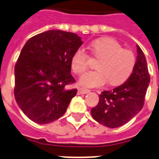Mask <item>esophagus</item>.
<instances>
[{
    "instance_id": "esophagus-1",
    "label": "esophagus",
    "mask_w": 159,
    "mask_h": 159,
    "mask_svg": "<svg viewBox=\"0 0 159 159\" xmlns=\"http://www.w3.org/2000/svg\"><path fill=\"white\" fill-rule=\"evenodd\" d=\"M89 92H90V90H88V89L78 88L77 95H84V94H86V93H89Z\"/></svg>"
}]
</instances>
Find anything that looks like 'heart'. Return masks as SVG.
<instances>
[{"label": "heart", "instance_id": "obj_1", "mask_svg": "<svg viewBox=\"0 0 159 159\" xmlns=\"http://www.w3.org/2000/svg\"><path fill=\"white\" fill-rule=\"evenodd\" d=\"M91 50L97 59L98 70L90 71L81 77L80 85L83 87H97L109 82L111 86L124 83L131 77L136 64L132 51L123 49L112 38H100L91 43ZM90 56L83 47L76 50L71 59L72 70L80 75L89 66Z\"/></svg>", "mask_w": 159, "mask_h": 159}]
</instances>
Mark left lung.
<instances>
[{"label":"left lung","instance_id":"left-lung-1","mask_svg":"<svg viewBox=\"0 0 159 159\" xmlns=\"http://www.w3.org/2000/svg\"><path fill=\"white\" fill-rule=\"evenodd\" d=\"M149 81L146 59L137 45L136 64L132 74L122 85L100 94L98 104L91 109L93 118L109 128L126 124L142 109Z\"/></svg>","mask_w":159,"mask_h":159}]
</instances>
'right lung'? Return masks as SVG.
<instances>
[{"label": "right lung", "mask_w": 159, "mask_h": 159, "mask_svg": "<svg viewBox=\"0 0 159 159\" xmlns=\"http://www.w3.org/2000/svg\"><path fill=\"white\" fill-rule=\"evenodd\" d=\"M82 45L73 33L50 30L28 40L15 67V98L27 117L38 124L59 119L66 112L77 89L71 59Z\"/></svg>", "instance_id": "add662e5"}]
</instances>
